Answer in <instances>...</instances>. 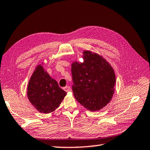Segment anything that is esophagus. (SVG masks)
Masks as SVG:
<instances>
[{
  "mask_svg": "<svg viewBox=\"0 0 150 150\" xmlns=\"http://www.w3.org/2000/svg\"><path fill=\"white\" fill-rule=\"evenodd\" d=\"M64 90L66 91V92H70L71 91V88H70V86H66L64 88Z\"/></svg>",
  "mask_w": 150,
  "mask_h": 150,
  "instance_id": "obj_1",
  "label": "esophagus"
}]
</instances>
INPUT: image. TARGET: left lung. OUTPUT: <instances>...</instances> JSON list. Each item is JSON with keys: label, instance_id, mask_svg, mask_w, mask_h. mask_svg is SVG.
Listing matches in <instances>:
<instances>
[{"label": "left lung", "instance_id": "left-lung-1", "mask_svg": "<svg viewBox=\"0 0 150 150\" xmlns=\"http://www.w3.org/2000/svg\"><path fill=\"white\" fill-rule=\"evenodd\" d=\"M83 63L71 64L75 99L86 109L99 110L110 102L114 92L116 76L109 63L98 54L83 52Z\"/></svg>", "mask_w": 150, "mask_h": 150}]
</instances>
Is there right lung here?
<instances>
[{
  "instance_id": "obj_1",
  "label": "right lung",
  "mask_w": 150,
  "mask_h": 150,
  "mask_svg": "<svg viewBox=\"0 0 150 150\" xmlns=\"http://www.w3.org/2000/svg\"><path fill=\"white\" fill-rule=\"evenodd\" d=\"M66 92L50 77L42 65L32 73L27 87V96L31 104L41 113L53 112L59 107Z\"/></svg>"
}]
</instances>
